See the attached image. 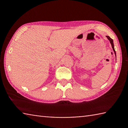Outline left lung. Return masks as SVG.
Returning <instances> with one entry per match:
<instances>
[{"mask_svg": "<svg viewBox=\"0 0 128 128\" xmlns=\"http://www.w3.org/2000/svg\"><path fill=\"white\" fill-rule=\"evenodd\" d=\"M106 37H107V38L108 40H109L110 41V43H111V44H112V50H114V54H115V56H116V52H115V49H114V43H113V40L112 39V38H111L109 36H106Z\"/></svg>", "mask_w": 128, "mask_h": 128, "instance_id": "1", "label": "left lung"}]
</instances>
